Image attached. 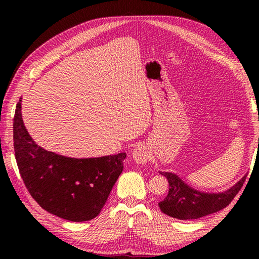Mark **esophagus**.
<instances>
[{"instance_id": "34e87169", "label": "esophagus", "mask_w": 259, "mask_h": 259, "mask_svg": "<svg viewBox=\"0 0 259 259\" xmlns=\"http://www.w3.org/2000/svg\"><path fill=\"white\" fill-rule=\"evenodd\" d=\"M133 157L134 160L137 163H145L147 162L148 159H149V152H148L147 148L145 146H137L134 151H133Z\"/></svg>"}]
</instances>
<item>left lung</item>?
I'll use <instances>...</instances> for the list:
<instances>
[{
	"label": "left lung",
	"mask_w": 259,
	"mask_h": 259,
	"mask_svg": "<svg viewBox=\"0 0 259 259\" xmlns=\"http://www.w3.org/2000/svg\"><path fill=\"white\" fill-rule=\"evenodd\" d=\"M159 172L168 179L169 192L158 205L163 213L183 221L198 219L227 207L238 194L247 177L245 175L238 183L223 192H203L192 188L176 174Z\"/></svg>",
	"instance_id": "8db88e82"
}]
</instances>
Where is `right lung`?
I'll return each instance as SVG.
<instances>
[{
  "mask_svg": "<svg viewBox=\"0 0 259 259\" xmlns=\"http://www.w3.org/2000/svg\"><path fill=\"white\" fill-rule=\"evenodd\" d=\"M13 119L16 163L31 196L45 210L70 222L91 221L100 213L123 170L125 152L98 158H70L36 145L21 113Z\"/></svg>",
  "mask_w": 259,
  "mask_h": 259,
  "instance_id": "obj_1",
  "label": "right lung"
}]
</instances>
